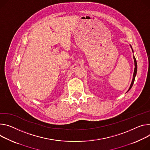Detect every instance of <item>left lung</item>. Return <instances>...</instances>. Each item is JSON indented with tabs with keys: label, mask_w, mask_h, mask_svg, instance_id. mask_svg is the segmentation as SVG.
I'll list each match as a JSON object with an SVG mask.
<instances>
[{
	"label": "left lung",
	"mask_w": 150,
	"mask_h": 150,
	"mask_svg": "<svg viewBox=\"0 0 150 150\" xmlns=\"http://www.w3.org/2000/svg\"><path fill=\"white\" fill-rule=\"evenodd\" d=\"M130 47H131V48H132V52H133V50L132 49V47L131 45H130ZM133 59H134V72H133V78H132V81L131 84H130V87H129V88L128 89V90H127V92H128V91H129L130 90V88L132 87V86H133V83H134V79H135V76H136V75H137V60H136V59H135V57H134V55H133ZM127 92H126V93H127Z\"/></svg>",
	"instance_id": "8db88e82"
}]
</instances>
